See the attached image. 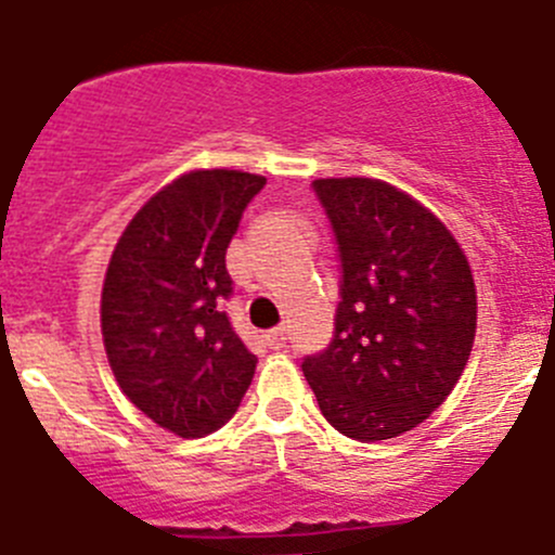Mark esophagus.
<instances>
[{
    "mask_svg": "<svg viewBox=\"0 0 555 555\" xmlns=\"http://www.w3.org/2000/svg\"><path fill=\"white\" fill-rule=\"evenodd\" d=\"M266 337H268V346H271V348H284V346H287L289 332H287V326H276V328H271Z\"/></svg>",
    "mask_w": 555,
    "mask_h": 555,
    "instance_id": "1",
    "label": "esophagus"
}]
</instances>
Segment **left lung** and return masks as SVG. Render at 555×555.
I'll list each match as a JSON object with an SVG mask.
<instances>
[{
	"label": "left lung",
	"instance_id": "left-lung-1",
	"mask_svg": "<svg viewBox=\"0 0 555 555\" xmlns=\"http://www.w3.org/2000/svg\"><path fill=\"white\" fill-rule=\"evenodd\" d=\"M337 237L339 304L301 371L323 417L359 442L401 437L451 396L476 339V282L448 227L382 179H314Z\"/></svg>",
	"mask_w": 555,
	"mask_h": 555
}]
</instances>
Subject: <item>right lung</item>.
I'll list each match as a JSON object with an SVG mask.
<instances>
[{
	"label": "right lung",
	"instance_id": "obj_1",
	"mask_svg": "<svg viewBox=\"0 0 555 555\" xmlns=\"http://www.w3.org/2000/svg\"><path fill=\"white\" fill-rule=\"evenodd\" d=\"M266 177L191 171L143 204L109 257L102 337L124 396L184 439L237 412L257 357L234 334L227 248Z\"/></svg>",
	"mask_w": 555,
	"mask_h": 555
}]
</instances>
